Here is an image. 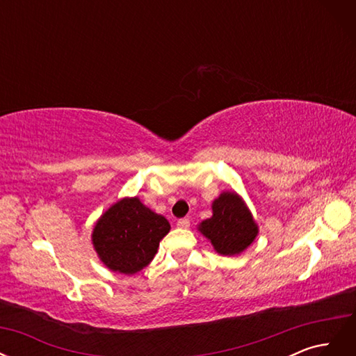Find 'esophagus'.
Segmentation results:
<instances>
[{"mask_svg":"<svg viewBox=\"0 0 356 356\" xmlns=\"http://www.w3.org/2000/svg\"><path fill=\"white\" fill-rule=\"evenodd\" d=\"M177 225L181 229H188L190 227V220L188 218H181V220H178Z\"/></svg>","mask_w":356,"mask_h":356,"instance_id":"1","label":"esophagus"}]
</instances>
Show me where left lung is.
<instances>
[{"label": "left lung", "mask_w": 356, "mask_h": 356, "mask_svg": "<svg viewBox=\"0 0 356 356\" xmlns=\"http://www.w3.org/2000/svg\"><path fill=\"white\" fill-rule=\"evenodd\" d=\"M212 217L200 224V232L222 255H236L250 246L258 233L242 199L236 193L225 191L212 203Z\"/></svg>", "instance_id": "left-lung-1"}]
</instances>
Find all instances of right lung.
I'll list each match as a JSON object with an SVG mask.
<instances>
[{"label":"right lung","instance_id":"1","mask_svg":"<svg viewBox=\"0 0 356 356\" xmlns=\"http://www.w3.org/2000/svg\"><path fill=\"white\" fill-rule=\"evenodd\" d=\"M169 230L170 224L165 217L144 207L138 197H124L96 222L92 241L106 267L134 275L153 260Z\"/></svg>","mask_w":356,"mask_h":356}]
</instances>
